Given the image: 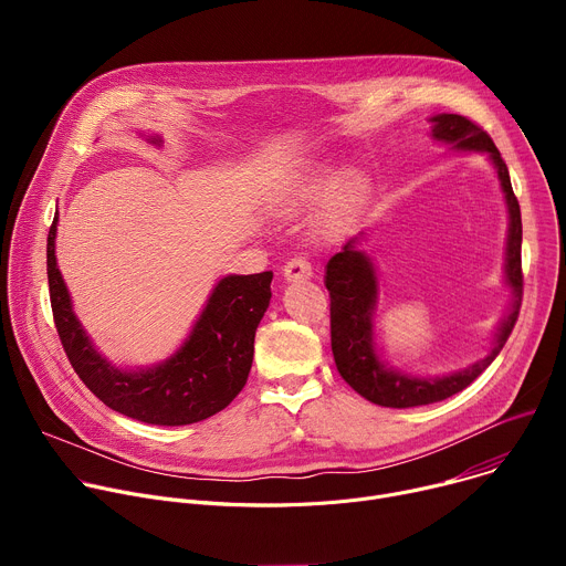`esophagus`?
<instances>
[{
    "mask_svg": "<svg viewBox=\"0 0 566 566\" xmlns=\"http://www.w3.org/2000/svg\"><path fill=\"white\" fill-rule=\"evenodd\" d=\"M282 275H284L286 282L308 280V277H313V269H311V264H308L304 258H295V260H291V262L284 264Z\"/></svg>",
    "mask_w": 566,
    "mask_h": 566,
    "instance_id": "esophagus-1",
    "label": "esophagus"
}]
</instances>
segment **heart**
<instances>
[{
  "label": "heart",
  "mask_w": 566,
  "mask_h": 566,
  "mask_svg": "<svg viewBox=\"0 0 566 566\" xmlns=\"http://www.w3.org/2000/svg\"><path fill=\"white\" fill-rule=\"evenodd\" d=\"M367 197V177L358 168H336L329 160H311L293 179L284 184L275 197L280 217H295L313 201V230L319 239H340Z\"/></svg>",
  "instance_id": "1"
}]
</instances>
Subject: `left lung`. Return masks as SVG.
<instances>
[{
	"label": "left lung",
	"instance_id": "obj_1",
	"mask_svg": "<svg viewBox=\"0 0 566 566\" xmlns=\"http://www.w3.org/2000/svg\"><path fill=\"white\" fill-rule=\"evenodd\" d=\"M430 136L448 145L450 151H479L493 164L509 212L504 251V284L511 289V304L493 334L486 356L463 369L443 376H417L387 365L376 347L374 317L378 311L380 284L374 258L363 251V232L352 237L345 249L327 264L325 286L332 297V352L347 385L382 408H419L439 402L465 389L486 369L506 345L522 306V214L513 195L509 168L491 136L459 114H437L428 118Z\"/></svg>",
	"mask_w": 566,
	"mask_h": 566
}]
</instances>
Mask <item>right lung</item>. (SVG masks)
<instances>
[{
  "instance_id": "right-lung-1",
  "label": "right lung",
  "mask_w": 566,
  "mask_h": 566,
  "mask_svg": "<svg viewBox=\"0 0 566 566\" xmlns=\"http://www.w3.org/2000/svg\"><path fill=\"white\" fill-rule=\"evenodd\" d=\"M160 147L164 138L145 136ZM57 212L46 239V275L57 336L71 367L118 415L151 426H190L221 412L247 385L255 332L271 302L273 273L226 275L181 347L151 367L125 369L103 356L73 311L55 258Z\"/></svg>"
}]
</instances>
